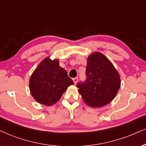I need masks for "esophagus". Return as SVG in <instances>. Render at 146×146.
I'll list each match as a JSON object with an SVG mask.
<instances>
[{
	"mask_svg": "<svg viewBox=\"0 0 146 146\" xmlns=\"http://www.w3.org/2000/svg\"><path fill=\"white\" fill-rule=\"evenodd\" d=\"M73 82H74V84H76L77 82H78V78H77V77H75V78L73 79Z\"/></svg>",
	"mask_w": 146,
	"mask_h": 146,
	"instance_id": "34e87169",
	"label": "esophagus"
}]
</instances>
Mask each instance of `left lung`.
I'll list each match as a JSON object with an SVG mask.
<instances>
[{"instance_id": "8db88e82", "label": "left lung", "mask_w": 146, "mask_h": 146, "mask_svg": "<svg viewBox=\"0 0 146 146\" xmlns=\"http://www.w3.org/2000/svg\"><path fill=\"white\" fill-rule=\"evenodd\" d=\"M87 79L77 87L85 104L100 108L115 98L120 86L119 72L107 57L99 52L92 53L87 59Z\"/></svg>"}]
</instances>
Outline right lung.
Segmentation results:
<instances>
[{
    "label": "right lung",
    "instance_id": "1",
    "mask_svg": "<svg viewBox=\"0 0 146 146\" xmlns=\"http://www.w3.org/2000/svg\"><path fill=\"white\" fill-rule=\"evenodd\" d=\"M67 71L59 65L58 59L50 56L42 60L29 79L30 93L35 100L45 106L54 104L67 88L73 85Z\"/></svg>",
    "mask_w": 146,
    "mask_h": 146
}]
</instances>
